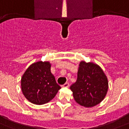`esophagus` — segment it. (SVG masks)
<instances>
[{
    "mask_svg": "<svg viewBox=\"0 0 129 129\" xmlns=\"http://www.w3.org/2000/svg\"><path fill=\"white\" fill-rule=\"evenodd\" d=\"M69 86H70V84H69V83L66 82V84H64L63 85L62 87L63 88H68Z\"/></svg>",
    "mask_w": 129,
    "mask_h": 129,
    "instance_id": "esophagus-1",
    "label": "esophagus"
}]
</instances>
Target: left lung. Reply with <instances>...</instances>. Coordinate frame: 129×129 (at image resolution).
Returning <instances> with one entry per match:
<instances>
[{
    "label": "left lung",
    "instance_id": "1",
    "mask_svg": "<svg viewBox=\"0 0 129 129\" xmlns=\"http://www.w3.org/2000/svg\"><path fill=\"white\" fill-rule=\"evenodd\" d=\"M108 89L107 77L102 68L93 62L81 61L76 82L70 86L75 101L86 108L102 102Z\"/></svg>",
    "mask_w": 129,
    "mask_h": 129
}]
</instances>
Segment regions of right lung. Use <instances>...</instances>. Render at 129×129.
<instances>
[{
    "label": "right lung",
    "instance_id": "obj_1",
    "mask_svg": "<svg viewBox=\"0 0 129 129\" xmlns=\"http://www.w3.org/2000/svg\"><path fill=\"white\" fill-rule=\"evenodd\" d=\"M61 87L51 72V63L39 61L32 63L21 78V90L29 102L37 105L47 103Z\"/></svg>",
    "mask_w": 129,
    "mask_h": 129
}]
</instances>
